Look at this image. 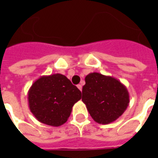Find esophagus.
Listing matches in <instances>:
<instances>
[{
  "label": "esophagus",
  "mask_w": 158,
  "mask_h": 158,
  "mask_svg": "<svg viewBox=\"0 0 158 158\" xmlns=\"http://www.w3.org/2000/svg\"><path fill=\"white\" fill-rule=\"evenodd\" d=\"M77 87L79 88V89L80 90V91L82 90V85H77Z\"/></svg>",
  "instance_id": "obj_1"
}]
</instances>
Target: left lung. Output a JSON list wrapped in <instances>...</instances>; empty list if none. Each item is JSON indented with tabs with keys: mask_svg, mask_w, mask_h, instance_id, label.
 Here are the masks:
<instances>
[{
	"mask_svg": "<svg viewBox=\"0 0 158 158\" xmlns=\"http://www.w3.org/2000/svg\"><path fill=\"white\" fill-rule=\"evenodd\" d=\"M83 86L82 101L96 123L108 124L124 113L129 103V91L113 77L90 73Z\"/></svg>",
	"mask_w": 158,
	"mask_h": 158,
	"instance_id": "1",
	"label": "left lung"
}]
</instances>
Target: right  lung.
Instances as JSON below:
<instances>
[{"instance_id":"1","label":"right lung","mask_w":158,"mask_h":158,"mask_svg":"<svg viewBox=\"0 0 158 158\" xmlns=\"http://www.w3.org/2000/svg\"><path fill=\"white\" fill-rule=\"evenodd\" d=\"M80 99L81 91L61 73L41 76L28 92L33 115L42 123L53 127L68 121L73 106Z\"/></svg>"}]
</instances>
